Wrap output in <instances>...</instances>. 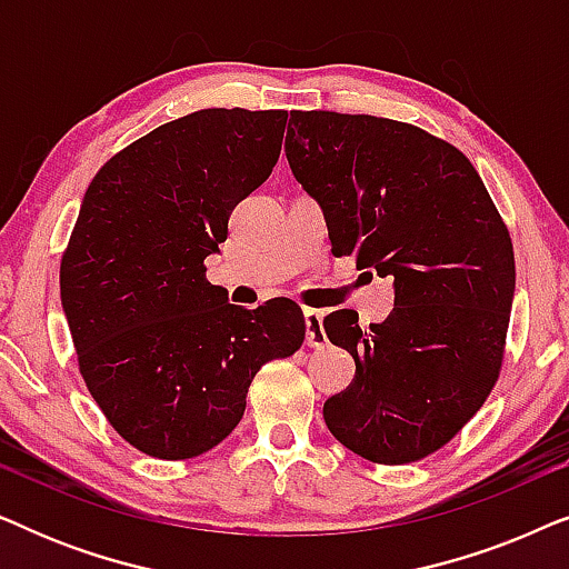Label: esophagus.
<instances>
[{
    "mask_svg": "<svg viewBox=\"0 0 569 569\" xmlns=\"http://www.w3.org/2000/svg\"><path fill=\"white\" fill-rule=\"evenodd\" d=\"M306 341H308V347H323L326 345L321 310H306Z\"/></svg>",
    "mask_w": 569,
    "mask_h": 569,
    "instance_id": "obj_1",
    "label": "esophagus"
}]
</instances>
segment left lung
Here are the masks:
<instances>
[{
  "instance_id": "1",
  "label": "left lung",
  "mask_w": 569,
  "mask_h": 569,
  "mask_svg": "<svg viewBox=\"0 0 569 569\" xmlns=\"http://www.w3.org/2000/svg\"><path fill=\"white\" fill-rule=\"evenodd\" d=\"M287 162L323 209L331 251L393 282V310L360 329L323 318L355 380L323 403L333 438L372 463L435 453L481 409L502 368L516 292L510 232L469 158L411 123L295 111Z\"/></svg>"
}]
</instances>
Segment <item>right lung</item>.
Here are the masks:
<instances>
[{"label":"right lung","instance_id":"1","mask_svg":"<svg viewBox=\"0 0 569 569\" xmlns=\"http://www.w3.org/2000/svg\"><path fill=\"white\" fill-rule=\"evenodd\" d=\"M287 111L204 108L113 154L61 256V308L84 386L129 446L162 461L212 450L263 362L306 339L292 300L230 306L207 282L240 199L267 181Z\"/></svg>","mask_w":569,"mask_h":569}]
</instances>
